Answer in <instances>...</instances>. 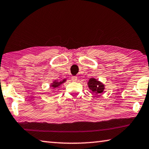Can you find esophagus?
<instances>
[{"instance_id":"esophagus-1","label":"esophagus","mask_w":149,"mask_h":149,"mask_svg":"<svg viewBox=\"0 0 149 149\" xmlns=\"http://www.w3.org/2000/svg\"><path fill=\"white\" fill-rule=\"evenodd\" d=\"M72 80L73 81H76L77 80V77H76V76H72Z\"/></svg>"}]
</instances>
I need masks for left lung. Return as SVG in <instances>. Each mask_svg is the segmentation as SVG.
<instances>
[{
	"mask_svg": "<svg viewBox=\"0 0 149 149\" xmlns=\"http://www.w3.org/2000/svg\"><path fill=\"white\" fill-rule=\"evenodd\" d=\"M87 85L89 89L91 90L95 95L101 94L105 89L104 84L94 77L90 78L89 81L87 82Z\"/></svg>",
	"mask_w": 149,
	"mask_h": 149,
	"instance_id": "8db88e82",
	"label": "left lung"
}]
</instances>
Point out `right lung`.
Masks as SVG:
<instances>
[{
	"label": "right lung",
	"instance_id": "add662e5",
	"mask_svg": "<svg viewBox=\"0 0 149 149\" xmlns=\"http://www.w3.org/2000/svg\"><path fill=\"white\" fill-rule=\"evenodd\" d=\"M66 80H67L66 79H64L63 80L60 81H58V80H57V79L54 80L50 84V87H52V89H58V88L61 86L63 84H64V83L66 81Z\"/></svg>",
	"mask_w": 149,
	"mask_h": 149
}]
</instances>
